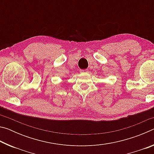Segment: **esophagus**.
<instances>
[{
  "instance_id": "1",
  "label": "esophagus",
  "mask_w": 154,
  "mask_h": 154,
  "mask_svg": "<svg viewBox=\"0 0 154 154\" xmlns=\"http://www.w3.org/2000/svg\"><path fill=\"white\" fill-rule=\"evenodd\" d=\"M80 72H82V73H85V72H88V69L80 70Z\"/></svg>"
}]
</instances>
